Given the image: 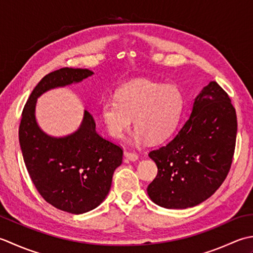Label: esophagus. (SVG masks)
<instances>
[{
  "label": "esophagus",
  "instance_id": "1",
  "mask_svg": "<svg viewBox=\"0 0 253 253\" xmlns=\"http://www.w3.org/2000/svg\"><path fill=\"white\" fill-rule=\"evenodd\" d=\"M125 157L127 159V161H131V162H135L138 159L137 154L131 153V152H125Z\"/></svg>",
  "mask_w": 253,
  "mask_h": 253
}]
</instances>
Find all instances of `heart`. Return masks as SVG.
I'll return each instance as SVG.
<instances>
[{
    "instance_id": "heart-1",
    "label": "heart",
    "mask_w": 253,
    "mask_h": 253,
    "mask_svg": "<svg viewBox=\"0 0 253 253\" xmlns=\"http://www.w3.org/2000/svg\"><path fill=\"white\" fill-rule=\"evenodd\" d=\"M183 98L174 86L140 80L128 83L117 91L115 98H105L100 105V118L108 133L122 138L132 126L135 140L156 143L166 138L181 115Z\"/></svg>"
}]
</instances>
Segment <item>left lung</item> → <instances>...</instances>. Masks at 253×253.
Segmentation results:
<instances>
[{
    "label": "left lung",
    "instance_id": "obj_1",
    "mask_svg": "<svg viewBox=\"0 0 253 253\" xmlns=\"http://www.w3.org/2000/svg\"><path fill=\"white\" fill-rule=\"evenodd\" d=\"M237 116L231 100L216 82L197 96L183 126L167 144L149 152L156 178L148 184L153 202L166 209H187L214 194L233 163Z\"/></svg>",
    "mask_w": 253,
    "mask_h": 253
}]
</instances>
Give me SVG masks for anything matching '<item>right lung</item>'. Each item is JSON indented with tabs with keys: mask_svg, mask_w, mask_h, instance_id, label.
<instances>
[{
	"mask_svg": "<svg viewBox=\"0 0 253 253\" xmlns=\"http://www.w3.org/2000/svg\"><path fill=\"white\" fill-rule=\"evenodd\" d=\"M92 74L87 69L63 68L45 75L26 102L18 130L24 162L37 191L49 204L72 214L88 212L105 200L113 171L122 163L123 149L96 132L94 118L87 110L79 130L55 138L40 130L35 108L44 91Z\"/></svg>",
	"mask_w": 253,
	"mask_h": 253,
	"instance_id": "obj_1",
	"label": "right lung"
}]
</instances>
